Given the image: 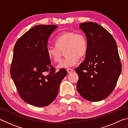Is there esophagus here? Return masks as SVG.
<instances>
[{
	"label": "esophagus",
	"mask_w": 128,
	"mask_h": 128,
	"mask_svg": "<svg viewBox=\"0 0 128 128\" xmlns=\"http://www.w3.org/2000/svg\"><path fill=\"white\" fill-rule=\"evenodd\" d=\"M67 72H68V73H70L73 72V69H66Z\"/></svg>",
	"instance_id": "esophagus-1"
}]
</instances>
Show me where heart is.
<instances>
[{
  "instance_id": "heart-1",
  "label": "heart",
  "mask_w": 128,
  "mask_h": 128,
  "mask_svg": "<svg viewBox=\"0 0 128 128\" xmlns=\"http://www.w3.org/2000/svg\"><path fill=\"white\" fill-rule=\"evenodd\" d=\"M56 46L47 48L48 59L55 62L60 61L62 51L66 58L58 66V68H67L77 63L78 58L85 56L88 51V40L83 34L73 31H66L58 36L55 40Z\"/></svg>"
}]
</instances>
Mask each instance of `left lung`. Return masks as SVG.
<instances>
[{
  "label": "left lung",
  "mask_w": 128,
  "mask_h": 128,
  "mask_svg": "<svg viewBox=\"0 0 128 128\" xmlns=\"http://www.w3.org/2000/svg\"><path fill=\"white\" fill-rule=\"evenodd\" d=\"M85 34L88 51L85 59L75 68L79 78L77 89L84 99L100 101L113 92L121 72L118 46L113 36L92 22L80 24Z\"/></svg>",
  "instance_id": "obj_1"
}]
</instances>
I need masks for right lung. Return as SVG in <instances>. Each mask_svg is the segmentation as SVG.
Masks as SVG:
<instances>
[{"instance_id":"obj_1","label":"right lung","mask_w":128,"mask_h":128,"mask_svg":"<svg viewBox=\"0 0 128 128\" xmlns=\"http://www.w3.org/2000/svg\"><path fill=\"white\" fill-rule=\"evenodd\" d=\"M58 28L35 26L21 36L14 47L10 76L22 100L36 107H45L55 100L67 74L65 69L56 72L47 55L48 39Z\"/></svg>"}]
</instances>
